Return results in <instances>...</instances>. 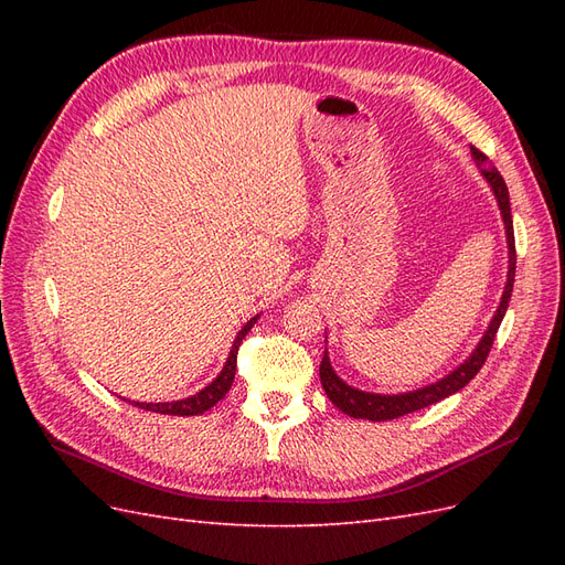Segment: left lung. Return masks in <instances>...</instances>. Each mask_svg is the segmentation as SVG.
Instances as JSON below:
<instances>
[{
	"instance_id": "obj_1",
	"label": "left lung",
	"mask_w": 565,
	"mask_h": 565,
	"mask_svg": "<svg viewBox=\"0 0 565 565\" xmlns=\"http://www.w3.org/2000/svg\"><path fill=\"white\" fill-rule=\"evenodd\" d=\"M471 158L476 160V164L481 167V174L488 179V183L492 185L494 198H498V204L502 210V218H504V226H507V245H509V276H507V287H504V295L500 301V309L494 313L492 322L488 332L483 334L481 344L476 347V351L469 355V361L461 363L455 372H450L446 380H440L431 386H424L417 391H409V393H401V396H380V393H367V391H358L353 386H349L347 382H341L332 365H330V358L328 351L322 355V363H320V382L324 393H328V398L341 409V413H347L349 417L355 419H370V422H386V419H396L403 415L415 413V409L422 407H429L443 398L452 396L455 391L465 388L476 374L478 370L483 367L486 358L492 349V341L498 337L500 330V322L507 313V306L511 299V289H514V276H516V243H514V221H511V207H509V191H507V183L500 177L498 169H494L488 160L486 152H481L478 148L471 146Z\"/></svg>"
}]
</instances>
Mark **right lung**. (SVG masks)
Masks as SVG:
<instances>
[{
    "instance_id": "1",
    "label": "right lung",
    "mask_w": 565,
    "mask_h": 565,
    "mask_svg": "<svg viewBox=\"0 0 565 565\" xmlns=\"http://www.w3.org/2000/svg\"><path fill=\"white\" fill-rule=\"evenodd\" d=\"M256 322V318H252L245 328L237 332L235 341H233V349H231V355L228 361L224 365V370H221L218 377L210 384L204 386L200 393H195V396L185 398V401H174V403H131L136 407L141 409H148V413H160V415H177V417H191V415H202L204 409L214 407L221 398L226 396L233 380H235V367H237V349H241L245 334L252 330V324Z\"/></svg>"
}]
</instances>
